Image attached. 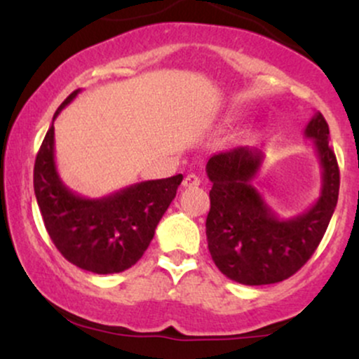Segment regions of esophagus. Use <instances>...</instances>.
I'll return each mask as SVG.
<instances>
[{
  "mask_svg": "<svg viewBox=\"0 0 359 359\" xmlns=\"http://www.w3.org/2000/svg\"><path fill=\"white\" fill-rule=\"evenodd\" d=\"M182 184H184V187H197V185L201 184V179L196 174H189V175H185Z\"/></svg>",
  "mask_w": 359,
  "mask_h": 359,
  "instance_id": "34e87169",
  "label": "esophagus"
}]
</instances>
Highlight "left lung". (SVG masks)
I'll return each instance as SVG.
<instances>
[{
    "label": "left lung",
    "mask_w": 359,
    "mask_h": 359,
    "mask_svg": "<svg viewBox=\"0 0 359 359\" xmlns=\"http://www.w3.org/2000/svg\"><path fill=\"white\" fill-rule=\"evenodd\" d=\"M323 168L320 196L306 212L282 219L251 180L262 167L258 148L236 147L209 158L211 209L205 219L209 253L226 277L243 285H269L299 271L323 240L339 196V167L329 126L316 113L306 128Z\"/></svg>",
    "instance_id": "1"
}]
</instances>
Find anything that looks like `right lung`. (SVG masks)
Returning a JSON list of instances; mask_svg holds the SVG:
<instances>
[{
    "instance_id": "add662e5",
    "label": "right lung",
    "mask_w": 359,
    "mask_h": 359,
    "mask_svg": "<svg viewBox=\"0 0 359 359\" xmlns=\"http://www.w3.org/2000/svg\"><path fill=\"white\" fill-rule=\"evenodd\" d=\"M79 90L62 102L53 119ZM182 179L179 174L145 180L101 199H86L60 180L53 155V125L34 168L36 203L55 248L76 266L100 275L125 271L143 257Z\"/></svg>"
}]
</instances>
